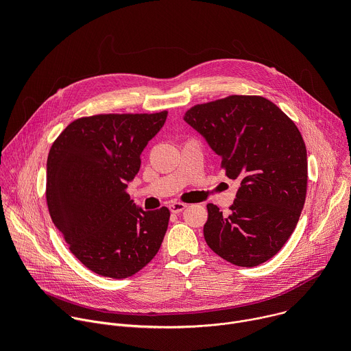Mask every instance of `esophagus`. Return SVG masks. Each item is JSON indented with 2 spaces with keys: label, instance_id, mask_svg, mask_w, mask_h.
Segmentation results:
<instances>
[{
  "label": "esophagus",
  "instance_id": "esophagus-1",
  "mask_svg": "<svg viewBox=\"0 0 351 351\" xmlns=\"http://www.w3.org/2000/svg\"><path fill=\"white\" fill-rule=\"evenodd\" d=\"M186 207H187V206L183 204V203H180V202H175V203H171V204H169V210H171L172 214H179V213H182Z\"/></svg>",
  "mask_w": 351,
  "mask_h": 351
}]
</instances>
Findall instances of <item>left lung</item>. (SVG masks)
Segmentation results:
<instances>
[{
    "mask_svg": "<svg viewBox=\"0 0 351 351\" xmlns=\"http://www.w3.org/2000/svg\"><path fill=\"white\" fill-rule=\"evenodd\" d=\"M202 134L240 187L229 214L208 204L204 239L237 267L272 258L293 233L307 193V149L294 122L260 95H229L190 108Z\"/></svg>",
    "mask_w": 351,
    "mask_h": 351,
    "instance_id": "obj_1",
    "label": "left lung"
}]
</instances>
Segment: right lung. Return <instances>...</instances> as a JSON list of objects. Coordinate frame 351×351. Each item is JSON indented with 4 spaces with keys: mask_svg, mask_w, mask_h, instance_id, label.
Segmentation results:
<instances>
[{
    "mask_svg": "<svg viewBox=\"0 0 351 351\" xmlns=\"http://www.w3.org/2000/svg\"><path fill=\"white\" fill-rule=\"evenodd\" d=\"M168 111L101 114L69 123L47 160V206L72 254L97 275L125 279L152 261L169 210L144 211L128 194L143 149Z\"/></svg>",
    "mask_w": 351,
    "mask_h": 351,
    "instance_id": "obj_1",
    "label": "right lung"
}]
</instances>
